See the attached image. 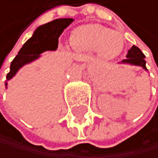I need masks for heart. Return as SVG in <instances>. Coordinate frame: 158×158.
<instances>
[{"mask_svg":"<svg viewBox=\"0 0 158 158\" xmlns=\"http://www.w3.org/2000/svg\"><path fill=\"white\" fill-rule=\"evenodd\" d=\"M125 44L123 34L98 23L81 25L71 35L70 45L78 52L98 51L103 59L115 58Z\"/></svg>","mask_w":158,"mask_h":158,"instance_id":"1","label":"heart"}]
</instances>
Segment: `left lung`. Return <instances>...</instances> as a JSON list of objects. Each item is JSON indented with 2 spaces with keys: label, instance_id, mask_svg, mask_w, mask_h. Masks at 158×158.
Listing matches in <instances>:
<instances>
[{
  "label": "left lung",
  "instance_id": "1",
  "mask_svg": "<svg viewBox=\"0 0 158 158\" xmlns=\"http://www.w3.org/2000/svg\"><path fill=\"white\" fill-rule=\"evenodd\" d=\"M120 63L123 64H130V65H134V66H140L143 68L148 71L147 66H145V60H144V54L139 47H136L135 45L131 46V49L127 51V59H124Z\"/></svg>",
  "mask_w": 158,
  "mask_h": 158
}]
</instances>
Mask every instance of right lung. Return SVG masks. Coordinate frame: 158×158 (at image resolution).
I'll return each mask as SVG.
<instances>
[{
    "label": "right lung",
    "instance_id": "add662e5",
    "mask_svg": "<svg viewBox=\"0 0 158 158\" xmlns=\"http://www.w3.org/2000/svg\"><path fill=\"white\" fill-rule=\"evenodd\" d=\"M73 19H57L38 27L32 36L23 45L18 55L11 61L10 72L6 75V88H8V81L13 78L23 66L38 59L42 52L56 50L60 34L71 23H73Z\"/></svg>",
    "mask_w": 158,
    "mask_h": 158
}]
</instances>
